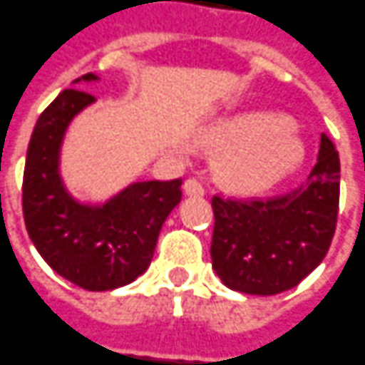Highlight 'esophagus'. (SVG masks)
<instances>
[{"instance_id": "esophagus-1", "label": "esophagus", "mask_w": 365, "mask_h": 365, "mask_svg": "<svg viewBox=\"0 0 365 365\" xmlns=\"http://www.w3.org/2000/svg\"><path fill=\"white\" fill-rule=\"evenodd\" d=\"M182 188H185V195H188V197H202L205 195V187L200 185L197 178H188Z\"/></svg>"}]
</instances>
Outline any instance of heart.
Instances as JSON below:
<instances>
[{"label":"heart","instance_id":"1","mask_svg":"<svg viewBox=\"0 0 365 365\" xmlns=\"http://www.w3.org/2000/svg\"><path fill=\"white\" fill-rule=\"evenodd\" d=\"M205 143L222 150L219 177L235 190L257 192L277 185L302 165L303 140L277 116L251 112L215 126Z\"/></svg>","mask_w":365,"mask_h":365}]
</instances>
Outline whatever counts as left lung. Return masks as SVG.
<instances>
[{
    "mask_svg": "<svg viewBox=\"0 0 365 365\" xmlns=\"http://www.w3.org/2000/svg\"><path fill=\"white\" fill-rule=\"evenodd\" d=\"M212 269L233 291L277 295L314 271L331 245L339 205V156L322 134L302 187L271 199L212 197Z\"/></svg>",
    "mask_w": 365,
    "mask_h": 365,
    "instance_id": "8db88e82",
    "label": "left lung"
}]
</instances>
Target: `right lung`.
Masks as SVG:
<instances>
[{"instance_id":"add662e5","label":"right lung","mask_w":365,"mask_h":365,"mask_svg":"<svg viewBox=\"0 0 365 365\" xmlns=\"http://www.w3.org/2000/svg\"><path fill=\"white\" fill-rule=\"evenodd\" d=\"M96 80L86 74L74 84ZM94 102L70 88L41 112L29 138L21 202L29 239L43 261L82 289L110 291L148 269L166 217L180 202L182 178L132 182L96 205L74 199L60 173L63 136Z\"/></svg>"}]
</instances>
